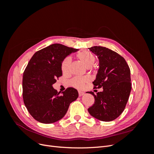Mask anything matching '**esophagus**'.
Returning a JSON list of instances; mask_svg holds the SVG:
<instances>
[{"instance_id": "34e87169", "label": "esophagus", "mask_w": 154, "mask_h": 154, "mask_svg": "<svg viewBox=\"0 0 154 154\" xmlns=\"http://www.w3.org/2000/svg\"><path fill=\"white\" fill-rule=\"evenodd\" d=\"M84 94H85V93L83 92H81V91H79L78 92V95H79V96H80V97L82 96L83 95H84Z\"/></svg>"}]
</instances>
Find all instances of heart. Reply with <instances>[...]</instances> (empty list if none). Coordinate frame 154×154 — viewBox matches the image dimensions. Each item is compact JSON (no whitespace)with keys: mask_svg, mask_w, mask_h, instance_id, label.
Returning a JSON list of instances; mask_svg holds the SVG:
<instances>
[{"mask_svg":"<svg viewBox=\"0 0 154 154\" xmlns=\"http://www.w3.org/2000/svg\"><path fill=\"white\" fill-rule=\"evenodd\" d=\"M77 58L80 60L83 64L86 67H90L96 61V57L94 54L89 51H83L77 54ZM70 66H71V59L67 57L63 60L61 63V69L63 74H68L70 71ZM89 80L87 78L82 77H74L71 81V85L76 88H82L84 87L85 83Z\"/></svg>","mask_w":154,"mask_h":154,"instance_id":"1","label":"heart"}]
</instances>
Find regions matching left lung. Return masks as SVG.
Returning <instances> with one entry per match:
<instances>
[{"mask_svg":"<svg viewBox=\"0 0 154 154\" xmlns=\"http://www.w3.org/2000/svg\"><path fill=\"white\" fill-rule=\"evenodd\" d=\"M99 59L100 66L94 88H103L94 97V103L88 109L93 117L103 122H111L122 114L131 91L130 70L123 57L115 51L101 46L88 48Z\"/></svg>","mask_w":154,"mask_h":154,"instance_id":"1","label":"left lung"}]
</instances>
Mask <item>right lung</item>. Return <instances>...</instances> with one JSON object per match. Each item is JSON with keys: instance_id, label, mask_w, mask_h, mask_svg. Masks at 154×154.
<instances>
[{"instance_id": "obj_1", "label": "right lung", "mask_w": 154, "mask_h": 154, "mask_svg": "<svg viewBox=\"0 0 154 154\" xmlns=\"http://www.w3.org/2000/svg\"><path fill=\"white\" fill-rule=\"evenodd\" d=\"M78 49L60 44L50 45L36 52L23 74V100L32 117L49 124L66 115L70 103L78 97V91L69 87L60 94L53 87L62 76L61 63L64 58Z\"/></svg>"}]
</instances>
